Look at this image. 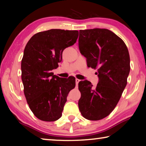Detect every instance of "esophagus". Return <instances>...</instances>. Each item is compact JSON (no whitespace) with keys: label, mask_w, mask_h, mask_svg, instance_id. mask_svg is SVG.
<instances>
[{"label":"esophagus","mask_w":146,"mask_h":146,"mask_svg":"<svg viewBox=\"0 0 146 146\" xmlns=\"http://www.w3.org/2000/svg\"><path fill=\"white\" fill-rule=\"evenodd\" d=\"M80 80H79V79H78V78H76L75 79V82H76V86H78V82H80Z\"/></svg>","instance_id":"obj_1"}]
</instances>
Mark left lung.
I'll return each mask as SVG.
<instances>
[{
    "mask_svg": "<svg viewBox=\"0 0 146 146\" xmlns=\"http://www.w3.org/2000/svg\"><path fill=\"white\" fill-rule=\"evenodd\" d=\"M78 46L99 78L95 88L90 81L79 82V110L86 119L99 120L113 111L127 85L129 51L122 39L107 29L80 30Z\"/></svg>",
    "mask_w": 146,
    "mask_h": 146,
    "instance_id": "obj_1",
    "label": "left lung"
}]
</instances>
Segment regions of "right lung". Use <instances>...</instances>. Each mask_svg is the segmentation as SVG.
<instances>
[{"instance_id":"1","label":"right lung","mask_w":146,"mask_h":146,"mask_svg":"<svg viewBox=\"0 0 146 146\" xmlns=\"http://www.w3.org/2000/svg\"><path fill=\"white\" fill-rule=\"evenodd\" d=\"M78 36L76 30L51 29L35 34L26 44L21 62L24 93L38 119L53 122L61 117L75 78H60L51 70L58 67L64 49L73 45Z\"/></svg>"}]
</instances>
